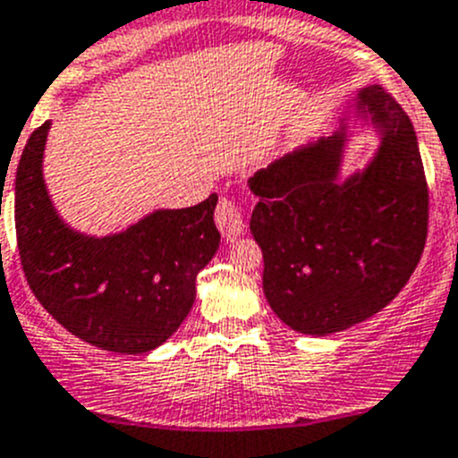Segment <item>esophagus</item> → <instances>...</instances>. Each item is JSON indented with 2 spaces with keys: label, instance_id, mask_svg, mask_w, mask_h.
Instances as JSON below:
<instances>
[{
  "label": "esophagus",
  "instance_id": "34e87169",
  "mask_svg": "<svg viewBox=\"0 0 458 458\" xmlns=\"http://www.w3.org/2000/svg\"><path fill=\"white\" fill-rule=\"evenodd\" d=\"M216 225H219L221 234L225 239H234L244 230V221H242V212H239L237 203L228 196H221L219 205H216Z\"/></svg>",
  "mask_w": 458,
  "mask_h": 458
}]
</instances>
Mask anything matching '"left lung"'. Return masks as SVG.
I'll return each mask as SVG.
<instances>
[{
  "mask_svg": "<svg viewBox=\"0 0 458 458\" xmlns=\"http://www.w3.org/2000/svg\"><path fill=\"white\" fill-rule=\"evenodd\" d=\"M358 106L383 130L377 159L337 182L344 134L262 168L250 233L262 249V285L287 327L308 335L344 331L399 294L422 258L429 187L406 111L381 86Z\"/></svg>",
  "mask_w": 458,
  "mask_h": 458,
  "instance_id": "8db88e82",
  "label": "left lung"
}]
</instances>
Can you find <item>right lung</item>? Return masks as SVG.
Masks as SVG:
<instances>
[{"label": "right lung", "mask_w": 458, "mask_h": 458, "mask_svg": "<svg viewBox=\"0 0 458 458\" xmlns=\"http://www.w3.org/2000/svg\"><path fill=\"white\" fill-rule=\"evenodd\" d=\"M49 123L29 137L15 173V234L40 306L93 347L148 353L189 315L196 276L219 249L216 193L187 209H159L114 237H84L56 216L43 182ZM4 196V184H2Z\"/></svg>", "instance_id": "right-lung-1"}]
</instances>
